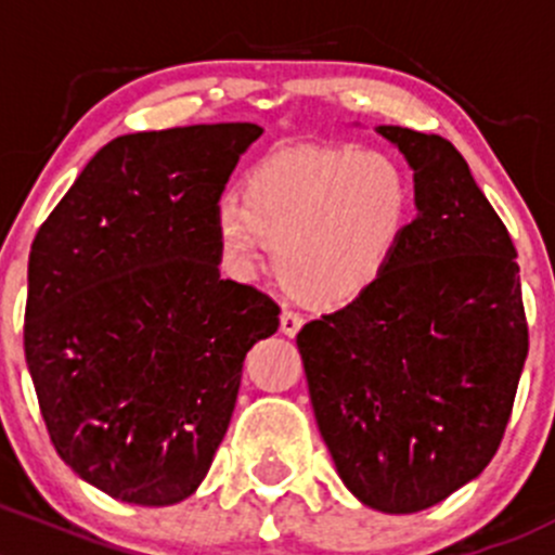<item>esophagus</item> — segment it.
<instances>
[{"instance_id":"1","label":"esophagus","mask_w":555,"mask_h":555,"mask_svg":"<svg viewBox=\"0 0 555 555\" xmlns=\"http://www.w3.org/2000/svg\"><path fill=\"white\" fill-rule=\"evenodd\" d=\"M301 325H305V318H301L299 312L283 310V315H280V331H283L285 336H296L301 331Z\"/></svg>"}]
</instances>
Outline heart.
Returning a JSON list of instances; mask_svg holds the SVG:
<instances>
[{
    "label": "heart",
    "mask_w": 555,
    "mask_h": 555,
    "mask_svg": "<svg viewBox=\"0 0 555 555\" xmlns=\"http://www.w3.org/2000/svg\"><path fill=\"white\" fill-rule=\"evenodd\" d=\"M414 194L385 152L291 146L245 173L243 199H219L216 243L250 278L272 254L283 283L315 307L363 299L390 272L411 224Z\"/></svg>",
    "instance_id": "heart-1"
}]
</instances>
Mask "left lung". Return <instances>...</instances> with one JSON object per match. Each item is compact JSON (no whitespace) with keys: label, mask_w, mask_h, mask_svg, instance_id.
<instances>
[{"label":"left lung","mask_w":555,"mask_h":555,"mask_svg":"<svg viewBox=\"0 0 555 555\" xmlns=\"http://www.w3.org/2000/svg\"><path fill=\"white\" fill-rule=\"evenodd\" d=\"M414 168L416 219L363 299L296 336L310 401L347 489L420 513L481 476L529 352L516 245L441 135L382 125Z\"/></svg>","instance_id":"obj_1"}]
</instances>
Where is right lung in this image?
<instances>
[{"mask_svg":"<svg viewBox=\"0 0 555 555\" xmlns=\"http://www.w3.org/2000/svg\"><path fill=\"white\" fill-rule=\"evenodd\" d=\"M259 125L130 133L85 165L28 254L23 350L61 460L130 505L186 500L235 411L245 352L280 325L221 280L214 214Z\"/></svg>","mask_w":555,"mask_h":555,"instance_id":"right-lung-1","label":"right lung"}]
</instances>
